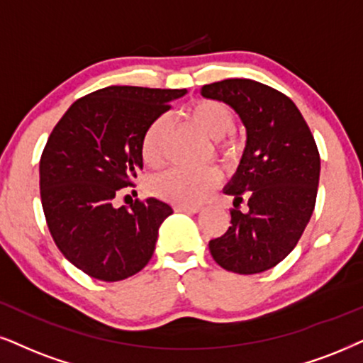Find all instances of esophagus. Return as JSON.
<instances>
[{
	"instance_id": "obj_1",
	"label": "esophagus",
	"mask_w": 363,
	"mask_h": 363,
	"mask_svg": "<svg viewBox=\"0 0 363 363\" xmlns=\"http://www.w3.org/2000/svg\"><path fill=\"white\" fill-rule=\"evenodd\" d=\"M174 211H177V213H187V214H196L201 211V206H179L176 204L174 206Z\"/></svg>"
}]
</instances>
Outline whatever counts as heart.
Instances as JSON below:
<instances>
[{
    "label": "heart",
    "mask_w": 363,
    "mask_h": 363,
    "mask_svg": "<svg viewBox=\"0 0 363 363\" xmlns=\"http://www.w3.org/2000/svg\"><path fill=\"white\" fill-rule=\"evenodd\" d=\"M184 117L203 134L214 139V149L226 162H233L241 152V140L235 132V112L224 102L201 99L187 105ZM167 121L157 117L145 128L140 139V155L147 167H159L164 162V139ZM219 182V169L172 167L149 181V191L159 199L179 206L199 204Z\"/></svg>",
    "instance_id": "obj_1"
}]
</instances>
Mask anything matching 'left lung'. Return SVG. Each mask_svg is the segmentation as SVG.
Listing matches in <instances>:
<instances>
[{
    "instance_id": "8db88e82",
    "label": "left lung",
    "mask_w": 363,
    "mask_h": 363,
    "mask_svg": "<svg viewBox=\"0 0 363 363\" xmlns=\"http://www.w3.org/2000/svg\"><path fill=\"white\" fill-rule=\"evenodd\" d=\"M206 99L231 105L246 127V149L224 192L235 197L231 226L209 241L216 263L255 274L277 266L300 241L315 209L320 154L293 100L250 79L201 86ZM247 203V211L239 208Z\"/></svg>"
}]
</instances>
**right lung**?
I'll use <instances>...</instances> for the list:
<instances>
[{
  "instance_id": "add662e5",
  "label": "right lung",
  "mask_w": 363,
  "mask_h": 363,
  "mask_svg": "<svg viewBox=\"0 0 363 363\" xmlns=\"http://www.w3.org/2000/svg\"><path fill=\"white\" fill-rule=\"evenodd\" d=\"M186 90L112 85L72 104L40 159V196L55 245L85 274L121 281L152 258L172 208L149 197L116 206L142 169L140 139Z\"/></svg>"
}]
</instances>
